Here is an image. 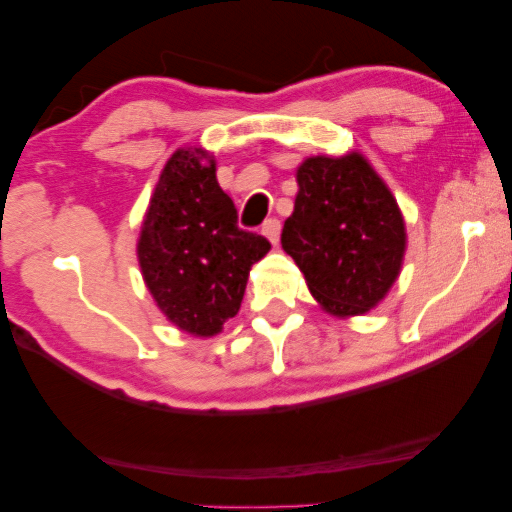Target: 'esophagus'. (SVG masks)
Returning <instances> with one entry per match:
<instances>
[{
	"label": "esophagus",
	"mask_w": 512,
	"mask_h": 512,
	"mask_svg": "<svg viewBox=\"0 0 512 512\" xmlns=\"http://www.w3.org/2000/svg\"><path fill=\"white\" fill-rule=\"evenodd\" d=\"M261 233L265 235L267 240L272 242V245H277V242H279V233H281V222H279L277 217L265 219V224L261 226Z\"/></svg>",
	"instance_id": "34e87169"
}]
</instances>
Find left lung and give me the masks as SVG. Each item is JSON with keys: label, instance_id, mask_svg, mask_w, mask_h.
<instances>
[{"label": "left lung", "instance_id": "left-lung-1", "mask_svg": "<svg viewBox=\"0 0 512 512\" xmlns=\"http://www.w3.org/2000/svg\"><path fill=\"white\" fill-rule=\"evenodd\" d=\"M295 210L281 247L311 295L336 316H359L384 300L405 256V222L364 155H316L297 169Z\"/></svg>", "mask_w": 512, "mask_h": 512}]
</instances>
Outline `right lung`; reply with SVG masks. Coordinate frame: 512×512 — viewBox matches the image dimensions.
Returning a JSON list of instances; mask_svg holds the SVG:
<instances>
[{
  "label": "right lung",
  "mask_w": 512,
  "mask_h": 512,
  "mask_svg": "<svg viewBox=\"0 0 512 512\" xmlns=\"http://www.w3.org/2000/svg\"><path fill=\"white\" fill-rule=\"evenodd\" d=\"M267 251L263 235L238 226L212 157L201 148L169 157L137 245L141 274L164 316L194 336L222 332L240 309L251 265Z\"/></svg>",
  "instance_id": "add662e5"
}]
</instances>
